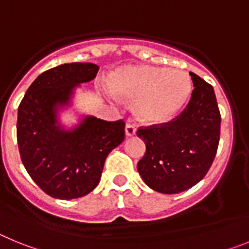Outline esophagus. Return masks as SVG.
Returning a JSON list of instances; mask_svg holds the SVG:
<instances>
[{
  "mask_svg": "<svg viewBox=\"0 0 249 249\" xmlns=\"http://www.w3.org/2000/svg\"><path fill=\"white\" fill-rule=\"evenodd\" d=\"M136 135V126L132 123H127L126 124V136L127 137H132Z\"/></svg>",
  "mask_w": 249,
  "mask_h": 249,
  "instance_id": "esophagus-1",
  "label": "esophagus"
}]
</instances>
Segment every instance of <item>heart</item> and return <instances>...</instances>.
<instances>
[{"label":"heart","instance_id":"heart-1","mask_svg":"<svg viewBox=\"0 0 249 249\" xmlns=\"http://www.w3.org/2000/svg\"><path fill=\"white\" fill-rule=\"evenodd\" d=\"M111 86L121 97L135 101L136 113L148 123L173 120L192 93V81L186 71L155 66L121 68L112 76Z\"/></svg>","mask_w":249,"mask_h":249}]
</instances>
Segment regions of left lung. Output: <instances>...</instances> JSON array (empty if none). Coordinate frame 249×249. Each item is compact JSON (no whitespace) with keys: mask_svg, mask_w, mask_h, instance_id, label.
<instances>
[{"mask_svg":"<svg viewBox=\"0 0 249 249\" xmlns=\"http://www.w3.org/2000/svg\"><path fill=\"white\" fill-rule=\"evenodd\" d=\"M190 76L195 89L186 108L169 122L137 129L146 143L138 172L149 188L164 195L198 183L218 148L221 113L213 87L193 72Z\"/></svg>","mask_w":249,"mask_h":249,"instance_id":"obj_1","label":"left lung"}]
</instances>
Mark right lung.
Instances as JSON below:
<instances>
[{
  "mask_svg": "<svg viewBox=\"0 0 249 249\" xmlns=\"http://www.w3.org/2000/svg\"><path fill=\"white\" fill-rule=\"evenodd\" d=\"M98 66L65 63L39 74L18 106L17 143L22 163L48 196L73 199L97 187L109 152L124 140L123 120L89 116L72 131L57 124V109L70 103L76 86L93 80Z\"/></svg>",
  "mask_w": 249,
  "mask_h": 249,
  "instance_id": "1",
  "label": "right lung"
}]
</instances>
